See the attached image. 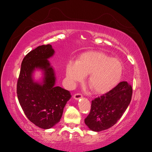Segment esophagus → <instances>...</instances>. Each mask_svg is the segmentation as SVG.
Masks as SVG:
<instances>
[{"label":"esophagus","instance_id":"34e87169","mask_svg":"<svg viewBox=\"0 0 152 152\" xmlns=\"http://www.w3.org/2000/svg\"><path fill=\"white\" fill-rule=\"evenodd\" d=\"M82 97V94L80 93H76L73 95V98L75 99H79Z\"/></svg>","mask_w":152,"mask_h":152}]
</instances>
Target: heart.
<instances>
[{
	"label": "heart",
	"instance_id": "obj_1",
	"mask_svg": "<svg viewBox=\"0 0 152 152\" xmlns=\"http://www.w3.org/2000/svg\"><path fill=\"white\" fill-rule=\"evenodd\" d=\"M123 66L119 59L110 58L101 51H88L81 54L76 63L66 66L67 79L72 85L82 82L88 75L87 84L94 93L104 94L120 82Z\"/></svg>",
	"mask_w": 152,
	"mask_h": 152
}]
</instances>
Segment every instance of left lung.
Segmentation results:
<instances>
[{
    "instance_id": "8db88e82",
    "label": "left lung",
    "mask_w": 152,
    "mask_h": 152,
    "mask_svg": "<svg viewBox=\"0 0 152 152\" xmlns=\"http://www.w3.org/2000/svg\"><path fill=\"white\" fill-rule=\"evenodd\" d=\"M132 94L131 86L123 81L108 93L95 98L91 102L90 113L84 120L86 126L96 132L112 127L127 108Z\"/></svg>"
}]
</instances>
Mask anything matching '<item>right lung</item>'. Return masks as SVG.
Wrapping results in <instances>:
<instances>
[{
  "mask_svg": "<svg viewBox=\"0 0 152 152\" xmlns=\"http://www.w3.org/2000/svg\"><path fill=\"white\" fill-rule=\"evenodd\" d=\"M54 53L50 44L31 50L23 59L17 82L18 98L25 115L35 126L44 129L59 122L64 107L72 97L68 91L55 86L54 72L48 59ZM37 68L44 72L41 84L35 82L32 77Z\"/></svg>",
  "mask_w": 152,
  "mask_h": 152,
  "instance_id": "obj_1",
  "label": "right lung"
}]
</instances>
